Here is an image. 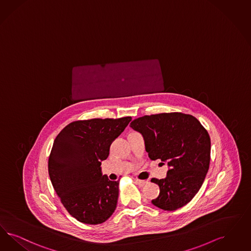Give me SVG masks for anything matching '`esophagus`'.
I'll use <instances>...</instances> for the list:
<instances>
[{
	"label": "esophagus",
	"instance_id": "obj_1",
	"mask_svg": "<svg viewBox=\"0 0 251 251\" xmlns=\"http://www.w3.org/2000/svg\"><path fill=\"white\" fill-rule=\"evenodd\" d=\"M135 183L139 185L140 187H143V186H145L146 184L148 183V181L147 180H138V179H135Z\"/></svg>",
	"mask_w": 251,
	"mask_h": 251
}]
</instances>
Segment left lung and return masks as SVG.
<instances>
[{"mask_svg": "<svg viewBox=\"0 0 251 251\" xmlns=\"http://www.w3.org/2000/svg\"><path fill=\"white\" fill-rule=\"evenodd\" d=\"M130 126L142 134L149 158L160 159L169 167L164 179H151L159 186L152 204L172 211L190 202L209 167L210 138L206 129L195 117L176 112L144 116Z\"/></svg>", "mask_w": 251, "mask_h": 251, "instance_id": "obj_1", "label": "left lung"}]
</instances>
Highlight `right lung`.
<instances>
[{
	"label": "right lung",
	"mask_w": 251,
	"mask_h": 251,
	"mask_svg": "<svg viewBox=\"0 0 251 251\" xmlns=\"http://www.w3.org/2000/svg\"><path fill=\"white\" fill-rule=\"evenodd\" d=\"M130 117L74 121L53 142L48 172L53 189L69 214L86 225L105 222L115 211L119 181L103 175L101 163Z\"/></svg>",
	"instance_id": "right-lung-1"
}]
</instances>
